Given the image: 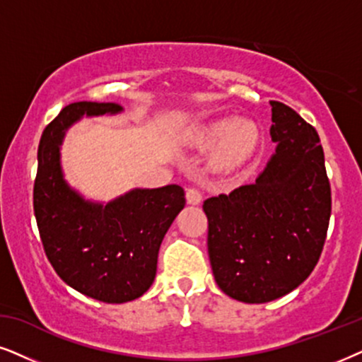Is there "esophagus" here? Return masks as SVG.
Segmentation results:
<instances>
[{
  "instance_id": "obj_1",
  "label": "esophagus",
  "mask_w": 362,
  "mask_h": 362,
  "mask_svg": "<svg viewBox=\"0 0 362 362\" xmlns=\"http://www.w3.org/2000/svg\"><path fill=\"white\" fill-rule=\"evenodd\" d=\"M185 197H187V202L190 205H199L202 202V192H200L199 187H189L185 192Z\"/></svg>"
}]
</instances>
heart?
Instances as JSON below:
<instances>
[{
    "mask_svg": "<svg viewBox=\"0 0 362 362\" xmlns=\"http://www.w3.org/2000/svg\"><path fill=\"white\" fill-rule=\"evenodd\" d=\"M197 147H215L214 163L221 168H235L247 162L255 152L259 144V130L252 122L221 120L195 132L190 136Z\"/></svg>",
    "mask_w": 362,
    "mask_h": 362,
    "instance_id": "heart-1",
    "label": "heart"
}]
</instances>
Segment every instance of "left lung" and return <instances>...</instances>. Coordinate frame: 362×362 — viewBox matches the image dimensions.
<instances>
[{"mask_svg": "<svg viewBox=\"0 0 362 362\" xmlns=\"http://www.w3.org/2000/svg\"><path fill=\"white\" fill-rule=\"evenodd\" d=\"M272 105L274 157L252 185L204 202L215 282L232 299L262 304L289 294L314 271L331 218V184L317 132Z\"/></svg>", "mask_w": 362, "mask_h": 362, "instance_id": "obj_1", "label": "left lung"}]
</instances>
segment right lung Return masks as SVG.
I'll use <instances>...</instances> for the list:
<instances>
[{"label":"right lung","instance_id":"1","mask_svg":"<svg viewBox=\"0 0 362 362\" xmlns=\"http://www.w3.org/2000/svg\"><path fill=\"white\" fill-rule=\"evenodd\" d=\"M118 103L66 105L41 135L33 209L45 254L68 286L108 304L134 300L148 291L158 249L185 207L180 185L136 189L107 205L86 202L63 180L59 144L85 115L117 113Z\"/></svg>","mask_w":362,"mask_h":362}]
</instances>
